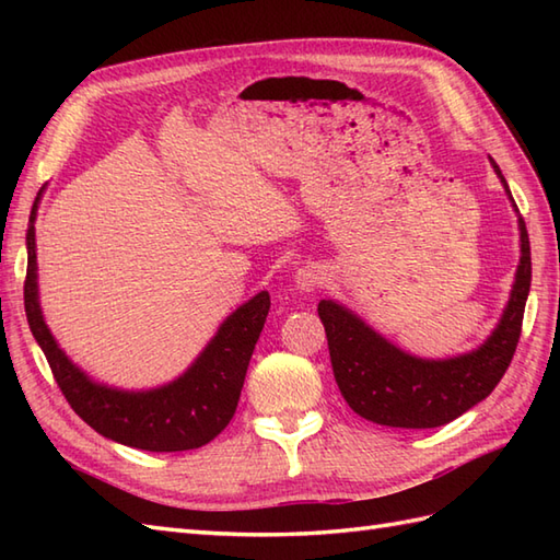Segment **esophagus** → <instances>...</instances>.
Returning <instances> with one entry per match:
<instances>
[{
    "mask_svg": "<svg viewBox=\"0 0 560 560\" xmlns=\"http://www.w3.org/2000/svg\"><path fill=\"white\" fill-rule=\"evenodd\" d=\"M325 281H327V271L323 265H305L295 271V287L305 293L323 289Z\"/></svg>",
    "mask_w": 560,
    "mask_h": 560,
    "instance_id": "obj_1",
    "label": "esophagus"
}]
</instances>
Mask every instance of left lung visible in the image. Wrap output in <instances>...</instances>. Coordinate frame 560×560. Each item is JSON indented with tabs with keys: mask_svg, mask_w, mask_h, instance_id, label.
<instances>
[{
	"mask_svg": "<svg viewBox=\"0 0 560 560\" xmlns=\"http://www.w3.org/2000/svg\"><path fill=\"white\" fill-rule=\"evenodd\" d=\"M493 168L508 189L505 177ZM510 195V189H508ZM513 199V197H510ZM515 201V199H513ZM517 207V205H515ZM520 267L513 293L495 331L481 349L450 361H421L392 347L359 317L319 301L331 371L349 407L363 419L392 428H438L469 411L495 389L513 361L532 283V253L520 217Z\"/></svg>",
	"mask_w": 560,
	"mask_h": 560,
	"instance_id": "8db88e82",
	"label": "left lung"
}]
</instances>
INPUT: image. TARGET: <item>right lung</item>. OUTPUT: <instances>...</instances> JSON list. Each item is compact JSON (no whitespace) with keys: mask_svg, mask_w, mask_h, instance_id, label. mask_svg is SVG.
I'll return each instance as SVG.
<instances>
[{"mask_svg":"<svg viewBox=\"0 0 560 560\" xmlns=\"http://www.w3.org/2000/svg\"><path fill=\"white\" fill-rule=\"evenodd\" d=\"M28 225V267L23 281V305L35 341L40 343L50 363L57 387L62 389L69 407L74 409L93 431L129 447L149 452H180L211 443L233 419L249 359H253L259 331L269 313V293L261 291L253 301L221 325L205 353L175 383L151 392H120L91 383L67 355L45 327L38 287H35V209Z\"/></svg>","mask_w":560,"mask_h":560,"instance_id":"1","label":"right lung"}]
</instances>
